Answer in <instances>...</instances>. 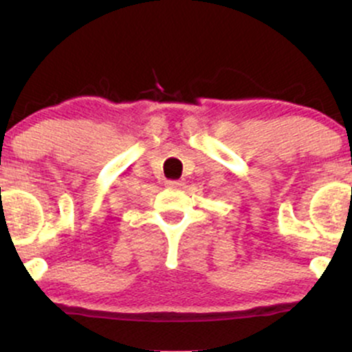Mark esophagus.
<instances>
[{"mask_svg":"<svg viewBox=\"0 0 352 352\" xmlns=\"http://www.w3.org/2000/svg\"><path fill=\"white\" fill-rule=\"evenodd\" d=\"M165 185H167L168 188H182L185 184L182 180H167L165 182Z\"/></svg>","mask_w":352,"mask_h":352,"instance_id":"obj_1","label":"esophagus"}]
</instances>
